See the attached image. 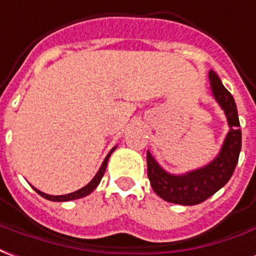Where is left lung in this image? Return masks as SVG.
Wrapping results in <instances>:
<instances>
[{"mask_svg": "<svg viewBox=\"0 0 256 256\" xmlns=\"http://www.w3.org/2000/svg\"><path fill=\"white\" fill-rule=\"evenodd\" d=\"M210 88L214 100L226 116L228 130L218 156L206 166L182 174L169 173L147 151V176L154 192L164 200L182 206H194L204 202L229 182L238 165L242 150V130L238 108L232 94L224 87L216 72H208Z\"/></svg>", "mask_w": 256, "mask_h": 256, "instance_id": "8db88e82", "label": "left lung"}]
</instances>
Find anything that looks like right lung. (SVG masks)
<instances>
[{"label":"right lung","instance_id":"right-lung-1","mask_svg":"<svg viewBox=\"0 0 256 256\" xmlns=\"http://www.w3.org/2000/svg\"><path fill=\"white\" fill-rule=\"evenodd\" d=\"M116 147L117 146H114L112 150L109 151V154H108L105 160H104V162H102V165H100V170L96 172V174L94 176V178H92L87 186H84L83 188H80V190H78V191L70 192V194H66V195H58V196H54V195H49V194H44V192L39 191V190H36L35 187L32 188L35 190V191L38 192L40 196L44 198V199H48V200H53V202H68V200H74V199H80V198L87 196V195H90L91 192L94 191L95 188L98 187V184H100V180H102V177H104V174H105L106 166H108V161H109V156H112V152L116 150Z\"/></svg>","mask_w":256,"mask_h":256}]
</instances>
